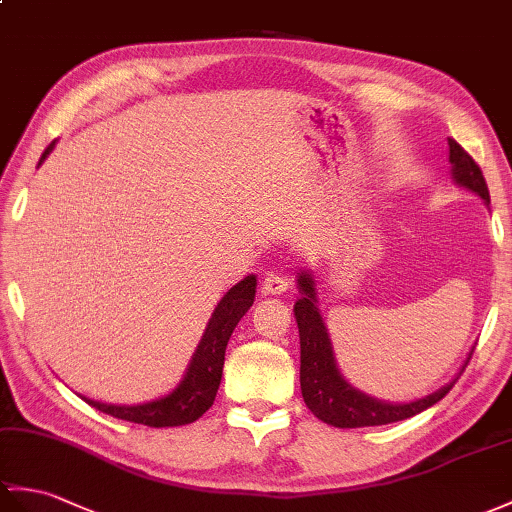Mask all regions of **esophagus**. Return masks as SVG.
I'll list each match as a JSON object with an SVG mask.
<instances>
[{
  "mask_svg": "<svg viewBox=\"0 0 512 512\" xmlns=\"http://www.w3.org/2000/svg\"><path fill=\"white\" fill-rule=\"evenodd\" d=\"M290 281L285 279L283 275H277V272H270V275L264 277V281H261V292L268 294V296H279L283 294L285 290H288Z\"/></svg>",
  "mask_w": 512,
  "mask_h": 512,
  "instance_id": "34e87169",
  "label": "esophagus"
}]
</instances>
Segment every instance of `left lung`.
<instances>
[{
	"label": "left lung",
	"instance_id": "left-lung-1",
	"mask_svg": "<svg viewBox=\"0 0 512 512\" xmlns=\"http://www.w3.org/2000/svg\"><path fill=\"white\" fill-rule=\"evenodd\" d=\"M447 144L451 181L469 189L473 194H478L484 200V205L489 207V187H486L478 163H475L454 139H447ZM296 285H299L301 294L299 301L294 303V318L296 325H299L301 338V392L305 406L323 423L334 427H371L410 419L414 414L432 408L434 403L441 401L447 392L454 388L456 379L462 375V371H465L473 349L469 351L465 364L460 366V371L454 375V379H449L445 386L421 399H414L408 403H390L366 395V392L351 386L340 373L334 347H331L329 331L318 310V292L312 270L303 268L301 272H296Z\"/></svg>",
	"mask_w": 512,
	"mask_h": 512
}]
</instances>
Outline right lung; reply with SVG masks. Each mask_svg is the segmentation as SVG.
Returning a JSON list of instances; mask_svg holds the SVG:
<instances>
[{"label": "right lung", "mask_w": 512, "mask_h": 512, "mask_svg": "<svg viewBox=\"0 0 512 512\" xmlns=\"http://www.w3.org/2000/svg\"><path fill=\"white\" fill-rule=\"evenodd\" d=\"M54 146L56 141H52V144L45 148L39 165L47 159V154L54 150ZM255 290L257 277L248 275L242 281H237L233 288L222 296L209 318L205 334H202L192 360H189L185 368L183 379L176 384L174 390L168 392V395L146 403H137V406H115V403H102L87 397L82 399L95 410L111 414L115 419L141 423L148 427H176L194 423L211 408L213 399H216V392L222 379L224 351H227L233 329L240 323L242 316L251 310V305L255 301Z\"/></svg>", "instance_id": "right-lung-1"}]
</instances>
